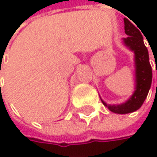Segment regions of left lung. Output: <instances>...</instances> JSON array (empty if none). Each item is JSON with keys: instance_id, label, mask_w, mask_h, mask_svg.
<instances>
[{"instance_id": "1", "label": "left lung", "mask_w": 157, "mask_h": 157, "mask_svg": "<svg viewBox=\"0 0 157 157\" xmlns=\"http://www.w3.org/2000/svg\"><path fill=\"white\" fill-rule=\"evenodd\" d=\"M124 32L128 35L123 39L126 47L135 52L136 90L132 96L122 105H107L102 99L105 106L115 113H129L138 110L144 104L152 83V67L149 63L148 50L145 47L141 30L137 29L128 19L124 18Z\"/></svg>"}]
</instances>
